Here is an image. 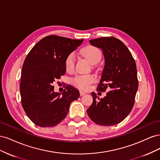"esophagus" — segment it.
I'll use <instances>...</instances> for the list:
<instances>
[{
  "mask_svg": "<svg viewBox=\"0 0 160 160\" xmlns=\"http://www.w3.org/2000/svg\"><path fill=\"white\" fill-rule=\"evenodd\" d=\"M79 93H80V95H81V96H83V95H84L86 93L85 92H84V91H80Z\"/></svg>",
  "mask_w": 160,
  "mask_h": 160,
  "instance_id": "esophagus-1",
  "label": "esophagus"
}]
</instances>
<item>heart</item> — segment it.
I'll use <instances>...</instances> for the list:
<instances>
[{"label": "heart", "mask_w": 160, "mask_h": 160, "mask_svg": "<svg viewBox=\"0 0 160 160\" xmlns=\"http://www.w3.org/2000/svg\"><path fill=\"white\" fill-rule=\"evenodd\" d=\"M81 53L92 65L98 62L101 57V51L93 46L88 45L81 49ZM75 56L73 52H71L66 57L65 61V69L67 71H72L75 67ZM94 78L91 75H80L75 77L72 80L73 84L81 89L86 90L89 88V85L93 83Z\"/></svg>", "instance_id": "1"}]
</instances>
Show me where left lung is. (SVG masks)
<instances>
[{
  "instance_id": "obj_1",
  "label": "left lung",
  "mask_w": 160,
  "mask_h": 160,
  "mask_svg": "<svg viewBox=\"0 0 160 160\" xmlns=\"http://www.w3.org/2000/svg\"><path fill=\"white\" fill-rule=\"evenodd\" d=\"M89 42L102 50L105 59L98 89L109 91L101 99L92 92L93 103L87 112L98 125L118 124L127 117L133 107L138 89L136 64L128 47L118 38L101 37L89 40Z\"/></svg>"
}]
</instances>
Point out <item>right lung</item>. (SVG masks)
I'll list each match as a JSON object with an SVG mask.
<instances>
[{
    "mask_svg": "<svg viewBox=\"0 0 160 160\" xmlns=\"http://www.w3.org/2000/svg\"><path fill=\"white\" fill-rule=\"evenodd\" d=\"M83 41L47 36L27 55L21 71V103L28 118L38 126L53 127L61 123L72 101L79 98V90L72 86L67 85L61 93L54 91L52 84L65 75L66 57Z\"/></svg>",
    "mask_w": 160,
    "mask_h": 160,
    "instance_id": "1",
    "label": "right lung"
}]
</instances>
